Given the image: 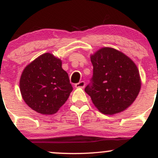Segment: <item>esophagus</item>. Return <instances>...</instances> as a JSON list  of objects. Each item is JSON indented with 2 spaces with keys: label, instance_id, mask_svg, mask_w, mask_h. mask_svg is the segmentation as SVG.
I'll return each instance as SVG.
<instances>
[{
  "label": "esophagus",
  "instance_id": "1",
  "mask_svg": "<svg viewBox=\"0 0 158 158\" xmlns=\"http://www.w3.org/2000/svg\"><path fill=\"white\" fill-rule=\"evenodd\" d=\"M85 86V82L84 81H81L75 85L76 88H84Z\"/></svg>",
  "mask_w": 158,
  "mask_h": 158
}]
</instances>
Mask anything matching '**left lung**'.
I'll list each match as a JSON object with an SVG mask.
<instances>
[{
	"instance_id": "1",
	"label": "left lung",
	"mask_w": 158,
	"mask_h": 158,
	"mask_svg": "<svg viewBox=\"0 0 158 158\" xmlns=\"http://www.w3.org/2000/svg\"><path fill=\"white\" fill-rule=\"evenodd\" d=\"M93 76L85 91L104 114L119 113L133 103L140 90L135 63L123 52L104 48L91 56Z\"/></svg>"
}]
</instances>
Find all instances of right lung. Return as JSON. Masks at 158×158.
<instances>
[{"mask_svg":"<svg viewBox=\"0 0 158 158\" xmlns=\"http://www.w3.org/2000/svg\"><path fill=\"white\" fill-rule=\"evenodd\" d=\"M20 90L27 106L41 114L58 111L68 100L73 87L61 61L52 54L40 56L23 70Z\"/></svg>","mask_w":158,"mask_h":158,"instance_id":"add662e5","label":"right lung"}]
</instances>
